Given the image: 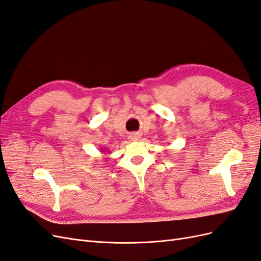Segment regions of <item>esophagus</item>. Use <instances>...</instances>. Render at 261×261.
Here are the masks:
<instances>
[{"mask_svg": "<svg viewBox=\"0 0 261 261\" xmlns=\"http://www.w3.org/2000/svg\"><path fill=\"white\" fill-rule=\"evenodd\" d=\"M140 137H141V135H140L139 133H133V134H130V135H129V139L133 140V141H136V140L140 139Z\"/></svg>", "mask_w": 261, "mask_h": 261, "instance_id": "34e87169", "label": "esophagus"}]
</instances>
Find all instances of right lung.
I'll return each instance as SVG.
<instances>
[{"mask_svg": "<svg viewBox=\"0 0 261 261\" xmlns=\"http://www.w3.org/2000/svg\"><path fill=\"white\" fill-rule=\"evenodd\" d=\"M101 152H105V149L103 148H101Z\"/></svg>", "mask_w": 261, "mask_h": 261, "instance_id": "right-lung-1", "label": "right lung"}]
</instances>
